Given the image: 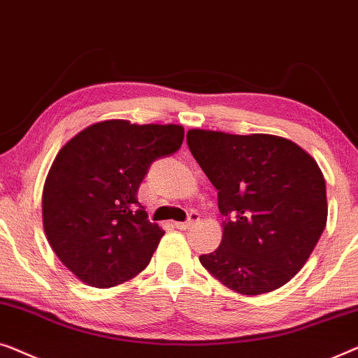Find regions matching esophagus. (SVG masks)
Returning a JSON list of instances; mask_svg holds the SVG:
<instances>
[{"mask_svg": "<svg viewBox=\"0 0 358 358\" xmlns=\"http://www.w3.org/2000/svg\"><path fill=\"white\" fill-rule=\"evenodd\" d=\"M198 222H199V214L191 213V214H189V217H188V220H186V222H175V227L180 229V230H186V229L193 227V225H194V224H198Z\"/></svg>", "mask_w": 358, "mask_h": 358, "instance_id": "34e87169", "label": "esophagus"}]
</instances>
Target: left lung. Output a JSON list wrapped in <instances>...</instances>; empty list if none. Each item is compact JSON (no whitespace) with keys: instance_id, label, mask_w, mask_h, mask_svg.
I'll return each mask as SVG.
<instances>
[{"instance_id":"1","label":"left lung","mask_w":358,"mask_h":358,"mask_svg":"<svg viewBox=\"0 0 358 358\" xmlns=\"http://www.w3.org/2000/svg\"><path fill=\"white\" fill-rule=\"evenodd\" d=\"M188 148L217 189L222 241L201 264L225 287L259 295L303 268L328 220L316 160L273 134L189 129Z\"/></svg>"}]
</instances>
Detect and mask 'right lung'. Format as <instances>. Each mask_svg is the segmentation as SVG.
I'll use <instances>...</instances> for the list:
<instances>
[{
	"label": "right lung",
	"instance_id": "1",
	"mask_svg": "<svg viewBox=\"0 0 358 358\" xmlns=\"http://www.w3.org/2000/svg\"><path fill=\"white\" fill-rule=\"evenodd\" d=\"M180 124L94 123L55 157L42 194L45 235L59 261L87 285L107 289L138 275L165 231L138 201L155 159L177 152Z\"/></svg>",
	"mask_w": 358,
	"mask_h": 358
}]
</instances>
